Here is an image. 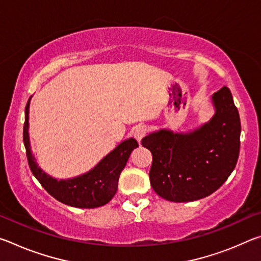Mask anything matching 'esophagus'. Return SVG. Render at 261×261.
I'll use <instances>...</instances> for the list:
<instances>
[{
    "label": "esophagus",
    "instance_id": "esophagus-1",
    "mask_svg": "<svg viewBox=\"0 0 261 261\" xmlns=\"http://www.w3.org/2000/svg\"><path fill=\"white\" fill-rule=\"evenodd\" d=\"M146 134H147V127L145 126V125H138V126L136 127L135 132H134L136 139L138 140V141H140L141 139H143L144 137L146 136Z\"/></svg>",
    "mask_w": 261,
    "mask_h": 261
}]
</instances>
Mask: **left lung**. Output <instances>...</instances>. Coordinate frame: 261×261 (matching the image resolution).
Returning <instances> with one entry per match:
<instances>
[{
  "label": "left lung",
  "mask_w": 261,
  "mask_h": 261,
  "mask_svg": "<svg viewBox=\"0 0 261 261\" xmlns=\"http://www.w3.org/2000/svg\"><path fill=\"white\" fill-rule=\"evenodd\" d=\"M215 114L198 129L180 134L159 130L141 145L152 152L149 180L163 199L187 202L205 198L226 182L240 155L241 120L231 92L212 96Z\"/></svg>",
  "instance_id": "8db88e82"
}]
</instances>
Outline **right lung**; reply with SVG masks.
<instances>
[{"label": "right lung", "mask_w": 261, "mask_h": 261, "mask_svg": "<svg viewBox=\"0 0 261 261\" xmlns=\"http://www.w3.org/2000/svg\"><path fill=\"white\" fill-rule=\"evenodd\" d=\"M29 109L30 99L25 107V123L23 139L26 148L30 169L42 188L56 200L68 206L78 208H95L112 200L118 187V178L124 169L131 152L138 147L134 138H129L107 154L93 169L77 177L69 179H56L47 175L38 166L31 151L29 137Z\"/></svg>", "instance_id": "add662e5"}]
</instances>
